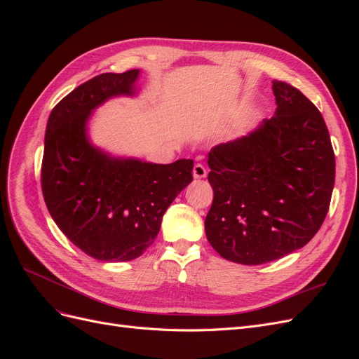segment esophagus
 Here are the masks:
<instances>
[{
    "label": "esophagus",
    "instance_id": "esophagus-1",
    "mask_svg": "<svg viewBox=\"0 0 359 359\" xmlns=\"http://www.w3.org/2000/svg\"><path fill=\"white\" fill-rule=\"evenodd\" d=\"M206 177V169L203 165H201V163H198V165H194L193 168V178L194 180H202Z\"/></svg>",
    "mask_w": 359,
    "mask_h": 359
}]
</instances>
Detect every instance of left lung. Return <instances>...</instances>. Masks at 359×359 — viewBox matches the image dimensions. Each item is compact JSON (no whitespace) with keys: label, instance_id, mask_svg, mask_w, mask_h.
<instances>
[{"label":"left lung","instance_id":"1","mask_svg":"<svg viewBox=\"0 0 359 359\" xmlns=\"http://www.w3.org/2000/svg\"><path fill=\"white\" fill-rule=\"evenodd\" d=\"M276 115L208 154L205 233L222 257L262 265L306 245L327 217L335 157L318 107L273 81Z\"/></svg>","mask_w":359,"mask_h":359}]
</instances>
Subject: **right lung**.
I'll use <instances>...</instances> for the list:
<instances>
[{
	"label": "right lung",
	"instance_id": "right-lung-1",
	"mask_svg": "<svg viewBox=\"0 0 359 359\" xmlns=\"http://www.w3.org/2000/svg\"><path fill=\"white\" fill-rule=\"evenodd\" d=\"M140 70L102 73L53 107L46 126L41 190L69 240L103 262H127L154 243L163 214L193 181V160L169 165L116 157L95 147L88 123L114 97L139 93Z\"/></svg>",
	"mask_w": 359,
	"mask_h": 359
}]
</instances>
